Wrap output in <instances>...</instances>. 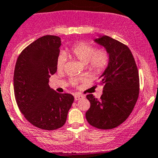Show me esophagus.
Segmentation results:
<instances>
[{
    "mask_svg": "<svg viewBox=\"0 0 158 158\" xmlns=\"http://www.w3.org/2000/svg\"><path fill=\"white\" fill-rule=\"evenodd\" d=\"M74 97H75V100L76 101H79L80 100L81 98H84V96L82 94H76Z\"/></svg>",
    "mask_w": 158,
    "mask_h": 158,
    "instance_id": "esophagus-1",
    "label": "esophagus"
}]
</instances>
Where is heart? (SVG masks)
Listing matches in <instances>:
<instances>
[{"instance_id": "b5f03b06", "label": "heart", "mask_w": 158, "mask_h": 158, "mask_svg": "<svg viewBox=\"0 0 158 158\" xmlns=\"http://www.w3.org/2000/svg\"><path fill=\"white\" fill-rule=\"evenodd\" d=\"M70 54L78 59L83 64H87L88 70L93 75L103 73L107 68L109 61V56L107 51L104 49H97L94 45L86 42H76L69 49ZM67 56L64 52H60L56 59V69L62 71L65 67ZM72 84L76 81H72Z\"/></svg>"}]
</instances>
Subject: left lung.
Listing matches in <instances>:
<instances>
[{
	"label": "left lung",
	"instance_id": "1",
	"mask_svg": "<svg viewBox=\"0 0 158 158\" xmlns=\"http://www.w3.org/2000/svg\"><path fill=\"white\" fill-rule=\"evenodd\" d=\"M94 42L106 49L109 61L100 77V83L104 85L101 98L86 95L90 107L86 118L97 128L113 129L127 120L135 106L139 94V71L126 45L106 35Z\"/></svg>",
	"mask_w": 158,
	"mask_h": 158
}]
</instances>
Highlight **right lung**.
Returning <instances> with one entry per match:
<instances>
[{
	"instance_id": "obj_1",
	"label": "right lung",
	"mask_w": 158,
	"mask_h": 158,
	"mask_svg": "<svg viewBox=\"0 0 158 158\" xmlns=\"http://www.w3.org/2000/svg\"><path fill=\"white\" fill-rule=\"evenodd\" d=\"M60 38L45 35L22 51L14 71V94L24 117L35 127L56 130L65 123L74 102L70 94L50 88L49 79L56 73Z\"/></svg>"
}]
</instances>
